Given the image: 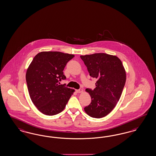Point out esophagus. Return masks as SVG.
Instances as JSON below:
<instances>
[{
    "mask_svg": "<svg viewBox=\"0 0 156 156\" xmlns=\"http://www.w3.org/2000/svg\"><path fill=\"white\" fill-rule=\"evenodd\" d=\"M83 91V90L82 89H76V93H81Z\"/></svg>",
    "mask_w": 156,
    "mask_h": 156,
    "instance_id": "obj_1",
    "label": "esophagus"
}]
</instances>
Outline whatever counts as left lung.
I'll list each match as a JSON object with an SVG mask.
<instances>
[{"label":"left lung","instance_id":"8db88e82","mask_svg":"<svg viewBox=\"0 0 156 156\" xmlns=\"http://www.w3.org/2000/svg\"><path fill=\"white\" fill-rule=\"evenodd\" d=\"M90 76L97 79L96 88H87L91 102L84 108L94 118H101L110 113L119 101L126 81L121 60L116 56L104 53L81 56Z\"/></svg>","mask_w":156,"mask_h":156}]
</instances>
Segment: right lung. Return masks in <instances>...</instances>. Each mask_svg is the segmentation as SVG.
<instances>
[{"mask_svg":"<svg viewBox=\"0 0 156 156\" xmlns=\"http://www.w3.org/2000/svg\"><path fill=\"white\" fill-rule=\"evenodd\" d=\"M74 55L60 52H41L29 65L26 81L30 97L39 111L52 116L66 107L74 90L59 81L66 78L63 71Z\"/></svg>","mask_w":156,"mask_h":156,"instance_id":"1","label":"right lung"}]
</instances>
